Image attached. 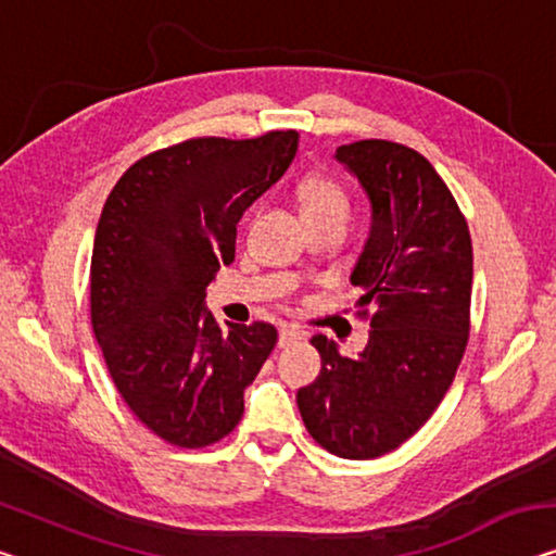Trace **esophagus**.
<instances>
[{
	"label": "esophagus",
	"mask_w": 556,
	"mask_h": 556,
	"mask_svg": "<svg viewBox=\"0 0 556 556\" xmlns=\"http://www.w3.org/2000/svg\"><path fill=\"white\" fill-rule=\"evenodd\" d=\"M300 339H302V331L300 329H294V327H281L279 329V346H281V350H285V346H292V344H296V342H300Z\"/></svg>",
	"instance_id": "1"
}]
</instances>
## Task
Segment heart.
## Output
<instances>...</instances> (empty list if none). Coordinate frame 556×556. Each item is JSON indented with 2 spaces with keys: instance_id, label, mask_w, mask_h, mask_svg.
<instances>
[{
  "instance_id": "heart-1",
  "label": "heart",
  "mask_w": 556,
  "mask_h": 556,
  "mask_svg": "<svg viewBox=\"0 0 556 556\" xmlns=\"http://www.w3.org/2000/svg\"><path fill=\"white\" fill-rule=\"evenodd\" d=\"M302 214L306 217H321V214H339L346 219L350 214V199L334 181L325 177H306L300 185Z\"/></svg>"
}]
</instances>
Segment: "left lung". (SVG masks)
Here are the masks:
<instances>
[{"mask_svg": "<svg viewBox=\"0 0 556 556\" xmlns=\"http://www.w3.org/2000/svg\"><path fill=\"white\" fill-rule=\"evenodd\" d=\"M371 206L352 269L367 346L344 357L314 334L321 371L296 392L306 432L342 459L392 452L432 417L469 334L471 239L442 177L409 147L362 139L337 149Z\"/></svg>", "mask_w": 556, "mask_h": 556, "instance_id": "obj_1", "label": "left lung"}]
</instances>
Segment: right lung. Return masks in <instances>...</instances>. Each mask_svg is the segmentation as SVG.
Segmentation results:
<instances>
[{"instance_id":"1","label":"right lung","mask_w":556,"mask_h":556,"mask_svg":"<svg viewBox=\"0 0 556 556\" xmlns=\"http://www.w3.org/2000/svg\"><path fill=\"white\" fill-rule=\"evenodd\" d=\"M296 144L294 129L189 139L131 164L106 197L89 269L92 329L122 400L174 446L227 437L275 350L264 321L222 329L204 289L235 260L237 222Z\"/></svg>"}]
</instances>
